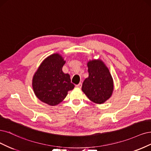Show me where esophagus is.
I'll list each match as a JSON object with an SVG mask.
<instances>
[{"label":"esophagus","mask_w":151,"mask_h":151,"mask_svg":"<svg viewBox=\"0 0 151 151\" xmlns=\"http://www.w3.org/2000/svg\"><path fill=\"white\" fill-rule=\"evenodd\" d=\"M81 86H82V83H80L78 84V85H76V86L77 87V88H81Z\"/></svg>","instance_id":"esophagus-1"}]
</instances>
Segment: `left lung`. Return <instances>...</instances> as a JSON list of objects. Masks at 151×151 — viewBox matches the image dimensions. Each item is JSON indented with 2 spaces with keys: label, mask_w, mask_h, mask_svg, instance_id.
<instances>
[{
  "label": "left lung",
  "mask_w": 151,
  "mask_h": 151,
  "mask_svg": "<svg viewBox=\"0 0 151 151\" xmlns=\"http://www.w3.org/2000/svg\"><path fill=\"white\" fill-rule=\"evenodd\" d=\"M87 66L89 76L83 83L82 91L94 103L103 104L112 94V77L105 63L99 59L89 61Z\"/></svg>",
  "instance_id": "8db88e82"
}]
</instances>
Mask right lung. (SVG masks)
<instances>
[{
    "label": "right lung",
    "mask_w": 151,
    "mask_h": 151,
    "mask_svg": "<svg viewBox=\"0 0 151 151\" xmlns=\"http://www.w3.org/2000/svg\"><path fill=\"white\" fill-rule=\"evenodd\" d=\"M65 61L55 53L47 57L39 66L32 78V88L37 98L50 105H56L74 88L70 76L62 71Z\"/></svg>",
    "instance_id": "add662e5"
}]
</instances>
